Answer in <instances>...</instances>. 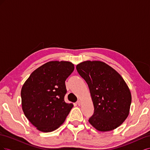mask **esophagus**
<instances>
[{
	"mask_svg": "<svg viewBox=\"0 0 150 150\" xmlns=\"http://www.w3.org/2000/svg\"><path fill=\"white\" fill-rule=\"evenodd\" d=\"M76 104H78V106H80V105H81V101H80V100H79V101H77Z\"/></svg>",
	"mask_w": 150,
	"mask_h": 150,
	"instance_id": "1",
	"label": "esophagus"
}]
</instances>
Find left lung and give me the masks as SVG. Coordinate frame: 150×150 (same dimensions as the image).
I'll use <instances>...</instances> for the list:
<instances>
[{
    "instance_id": "left-lung-1",
    "label": "left lung",
    "mask_w": 150,
    "mask_h": 150,
    "mask_svg": "<svg viewBox=\"0 0 150 150\" xmlns=\"http://www.w3.org/2000/svg\"><path fill=\"white\" fill-rule=\"evenodd\" d=\"M76 69L87 83L94 104L89 123L100 131L120 126L128 117L131 103L130 91L121 75L101 61H84Z\"/></svg>"
}]
</instances>
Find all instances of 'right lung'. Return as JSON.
I'll return each instance as SVG.
<instances>
[{"label": "right lung", "mask_w": 150, "mask_h": 150, "mask_svg": "<svg viewBox=\"0 0 150 150\" xmlns=\"http://www.w3.org/2000/svg\"><path fill=\"white\" fill-rule=\"evenodd\" d=\"M74 69L70 62L50 61L32 72L22 86V110L38 130L54 131L69 115L73 105L64 101L65 81Z\"/></svg>", "instance_id": "obj_1"}]
</instances>
